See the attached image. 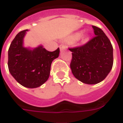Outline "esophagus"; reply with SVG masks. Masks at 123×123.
<instances>
[{
	"label": "esophagus",
	"instance_id": "esophagus-1",
	"mask_svg": "<svg viewBox=\"0 0 123 123\" xmlns=\"http://www.w3.org/2000/svg\"><path fill=\"white\" fill-rule=\"evenodd\" d=\"M59 48H60V49H61V50H62V49H65L66 46L64 44H61L59 46Z\"/></svg>",
	"mask_w": 123,
	"mask_h": 123
}]
</instances>
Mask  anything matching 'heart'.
Here are the masks:
<instances>
[{
  "label": "heart",
  "instance_id": "b5f03b06",
  "mask_svg": "<svg viewBox=\"0 0 123 123\" xmlns=\"http://www.w3.org/2000/svg\"><path fill=\"white\" fill-rule=\"evenodd\" d=\"M82 31H78V32L74 33V35H72V36L70 37L69 38V41H71V42H75V41H77L79 40V39L82 37Z\"/></svg>",
  "mask_w": 123,
  "mask_h": 123
}]
</instances>
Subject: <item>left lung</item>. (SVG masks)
<instances>
[{"label":"left lung","mask_w":123,"mask_h":123,"mask_svg":"<svg viewBox=\"0 0 123 123\" xmlns=\"http://www.w3.org/2000/svg\"><path fill=\"white\" fill-rule=\"evenodd\" d=\"M95 36L72 52L70 68L74 77L83 83L95 84L106 77L113 66V47L101 28L92 26Z\"/></svg>","instance_id":"8db88e82"}]
</instances>
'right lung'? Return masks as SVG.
I'll use <instances>...</instances> for the list:
<instances>
[{"label":"right lung","mask_w":123,"mask_h":123,"mask_svg":"<svg viewBox=\"0 0 123 123\" xmlns=\"http://www.w3.org/2000/svg\"><path fill=\"white\" fill-rule=\"evenodd\" d=\"M18 33L8 49V69L15 79L29 88H37L49 78L51 62L57 58L60 49L49 51L39 46L33 49L23 46V39L27 31Z\"/></svg>","instance_id":"right-lung-1"}]
</instances>
